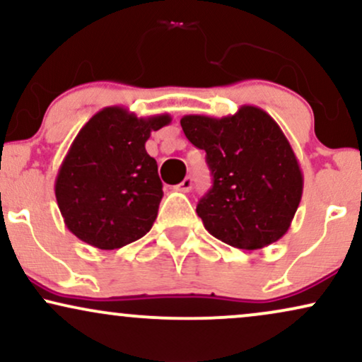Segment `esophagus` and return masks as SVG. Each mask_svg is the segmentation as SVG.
Listing matches in <instances>:
<instances>
[{"mask_svg":"<svg viewBox=\"0 0 362 362\" xmlns=\"http://www.w3.org/2000/svg\"><path fill=\"white\" fill-rule=\"evenodd\" d=\"M192 185H194L192 177H185L184 180H182V184L177 185V190H180V192H189V190L192 189Z\"/></svg>","mask_w":362,"mask_h":362,"instance_id":"34e87169","label":"esophagus"}]
</instances>
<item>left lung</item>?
Segmentation results:
<instances>
[{"instance_id":"left-lung-1","label":"left lung","mask_w":362,"mask_h":362,"mask_svg":"<svg viewBox=\"0 0 362 362\" xmlns=\"http://www.w3.org/2000/svg\"><path fill=\"white\" fill-rule=\"evenodd\" d=\"M185 136L206 150L212 189L197 216L212 236L239 250H261L283 238L303 192V173L278 123L256 106L236 115H187Z\"/></svg>"}]
</instances>
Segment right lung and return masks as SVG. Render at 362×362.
<instances>
[{
	"mask_svg": "<svg viewBox=\"0 0 362 362\" xmlns=\"http://www.w3.org/2000/svg\"><path fill=\"white\" fill-rule=\"evenodd\" d=\"M170 121V115L138 117L110 106L82 126L55 178L57 204L74 236L117 250L151 229L163 190L145 143Z\"/></svg>",
	"mask_w": 362,
	"mask_h": 362,
	"instance_id": "obj_1",
	"label": "right lung"
}]
</instances>
